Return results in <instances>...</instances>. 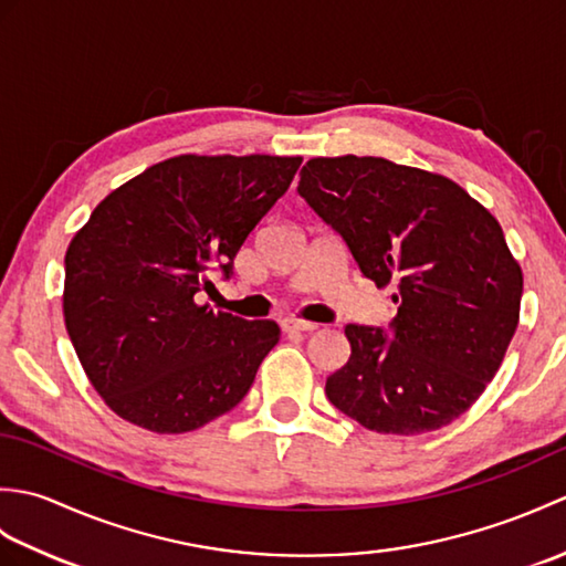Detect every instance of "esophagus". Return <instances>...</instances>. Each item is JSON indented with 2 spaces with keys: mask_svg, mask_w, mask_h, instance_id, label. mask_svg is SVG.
<instances>
[{
  "mask_svg": "<svg viewBox=\"0 0 566 566\" xmlns=\"http://www.w3.org/2000/svg\"><path fill=\"white\" fill-rule=\"evenodd\" d=\"M318 326L308 321H298V318H284L282 321V331L284 333H314Z\"/></svg>",
  "mask_w": 566,
  "mask_h": 566,
  "instance_id": "1",
  "label": "esophagus"
}]
</instances>
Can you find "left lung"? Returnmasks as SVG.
I'll return each mask as SVG.
<instances>
[{"mask_svg": "<svg viewBox=\"0 0 566 566\" xmlns=\"http://www.w3.org/2000/svg\"><path fill=\"white\" fill-rule=\"evenodd\" d=\"M298 175V195L399 304L389 331L347 323L353 353L328 401L391 436L452 423L518 328L523 272L499 221L452 179L384 158H314Z\"/></svg>", "mask_w": 566, "mask_h": 566, "instance_id": "8db88e82", "label": "left lung"}]
</instances>
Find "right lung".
I'll return each instance as SVG.
<instances>
[{"label": "right lung", "instance_id": "obj_1", "mask_svg": "<svg viewBox=\"0 0 566 566\" xmlns=\"http://www.w3.org/2000/svg\"><path fill=\"white\" fill-rule=\"evenodd\" d=\"M302 158L177 155L112 191L65 252V328L116 416L189 432L231 411L280 340L274 321L199 304L209 272L231 280L252 228Z\"/></svg>", "mask_w": 566, "mask_h": 566}]
</instances>
